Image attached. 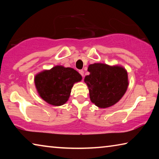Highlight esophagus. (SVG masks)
<instances>
[{
  "label": "esophagus",
  "mask_w": 159,
  "mask_h": 159,
  "mask_svg": "<svg viewBox=\"0 0 159 159\" xmlns=\"http://www.w3.org/2000/svg\"><path fill=\"white\" fill-rule=\"evenodd\" d=\"M79 74H80V75H81V76H84V71H83V70H79Z\"/></svg>",
  "instance_id": "1"
}]
</instances>
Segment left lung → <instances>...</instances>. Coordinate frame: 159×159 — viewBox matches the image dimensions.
Wrapping results in <instances>:
<instances>
[{
    "mask_svg": "<svg viewBox=\"0 0 159 159\" xmlns=\"http://www.w3.org/2000/svg\"><path fill=\"white\" fill-rule=\"evenodd\" d=\"M85 77L91 102L99 108L114 105L121 99L128 85V74L121 66L107 64H90Z\"/></svg>",
    "mask_w": 159,
    "mask_h": 159,
    "instance_id": "8db88e82",
    "label": "left lung"
}]
</instances>
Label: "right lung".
Segmentation results:
<instances>
[{
  "mask_svg": "<svg viewBox=\"0 0 159 159\" xmlns=\"http://www.w3.org/2000/svg\"><path fill=\"white\" fill-rule=\"evenodd\" d=\"M82 77L76 70L56 66L35 76V85L39 95L48 104L62 105L68 100L74 83Z\"/></svg>",
  "mask_w": 159,
  "mask_h": 159,
  "instance_id": "add662e5",
  "label": "right lung"
}]
</instances>
